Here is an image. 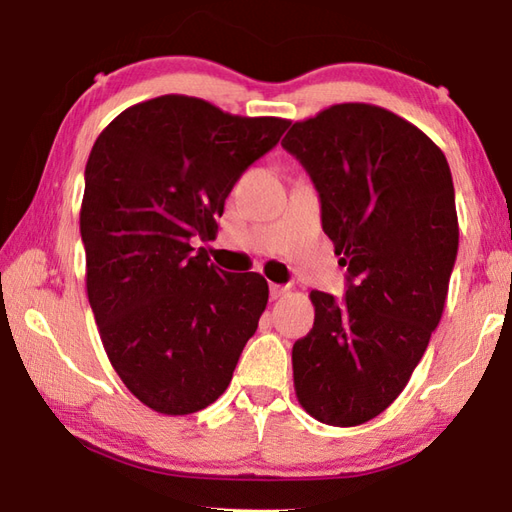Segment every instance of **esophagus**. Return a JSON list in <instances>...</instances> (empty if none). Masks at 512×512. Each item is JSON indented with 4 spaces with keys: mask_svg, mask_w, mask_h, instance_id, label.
I'll return each instance as SVG.
<instances>
[{
    "mask_svg": "<svg viewBox=\"0 0 512 512\" xmlns=\"http://www.w3.org/2000/svg\"><path fill=\"white\" fill-rule=\"evenodd\" d=\"M287 293H289V287H284V284H271V298L273 300L287 296Z\"/></svg>",
    "mask_w": 512,
    "mask_h": 512,
    "instance_id": "34e87169",
    "label": "esophagus"
}]
</instances>
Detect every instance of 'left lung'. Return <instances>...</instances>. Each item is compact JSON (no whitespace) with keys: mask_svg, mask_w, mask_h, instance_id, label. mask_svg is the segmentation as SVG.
I'll list each match as a JSON object with an SVG mask.
<instances>
[{"mask_svg":"<svg viewBox=\"0 0 512 512\" xmlns=\"http://www.w3.org/2000/svg\"><path fill=\"white\" fill-rule=\"evenodd\" d=\"M320 196V219L348 266L336 302L293 343V386L311 418L357 427L395 402L445 309L458 216L445 153L418 126L370 103H336L282 140Z\"/></svg>","mask_w":512,"mask_h":512,"instance_id":"left-lung-1","label":"left lung"}]
</instances>
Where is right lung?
<instances>
[{"label":"right lung","instance_id":"add662e5","mask_svg":"<svg viewBox=\"0 0 512 512\" xmlns=\"http://www.w3.org/2000/svg\"><path fill=\"white\" fill-rule=\"evenodd\" d=\"M291 121L239 117L164 94L103 128L85 164V287L101 343L128 391L164 415L219 400L268 302L259 273H225L196 239L250 164Z\"/></svg>","mask_w":512,"mask_h":512}]
</instances>
